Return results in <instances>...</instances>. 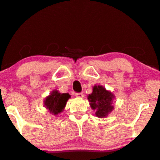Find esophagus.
Wrapping results in <instances>:
<instances>
[{
    "label": "esophagus",
    "mask_w": 160,
    "mask_h": 160,
    "mask_svg": "<svg viewBox=\"0 0 160 160\" xmlns=\"http://www.w3.org/2000/svg\"><path fill=\"white\" fill-rule=\"evenodd\" d=\"M75 96L78 98H83L84 94L82 92H79V93H75Z\"/></svg>",
    "instance_id": "obj_1"
}]
</instances>
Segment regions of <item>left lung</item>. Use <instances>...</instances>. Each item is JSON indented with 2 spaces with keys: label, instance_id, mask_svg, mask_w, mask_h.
I'll return each instance as SVG.
<instances>
[{
  "label": "left lung",
  "instance_id": "left-lung-1",
  "mask_svg": "<svg viewBox=\"0 0 160 160\" xmlns=\"http://www.w3.org/2000/svg\"><path fill=\"white\" fill-rule=\"evenodd\" d=\"M114 95L110 92L106 90L102 86H95L93 92L88 96V99L91 103L90 106L94 110H96L95 115L99 118H103L113 109L112 106Z\"/></svg>",
  "mask_w": 160,
  "mask_h": 160
}]
</instances>
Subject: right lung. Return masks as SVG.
Here are the masks:
<instances>
[{"instance_id": "add662e5", "label": "right lung", "mask_w": 160, "mask_h": 160, "mask_svg": "<svg viewBox=\"0 0 160 160\" xmlns=\"http://www.w3.org/2000/svg\"><path fill=\"white\" fill-rule=\"evenodd\" d=\"M71 96L68 93H59L58 91H53L45 100L46 108L53 113V115H58L63 111L66 105V102Z\"/></svg>"}]
</instances>
